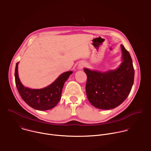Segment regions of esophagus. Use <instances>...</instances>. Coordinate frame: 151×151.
<instances>
[{
	"instance_id": "obj_1",
	"label": "esophagus",
	"mask_w": 151,
	"mask_h": 151,
	"mask_svg": "<svg viewBox=\"0 0 151 151\" xmlns=\"http://www.w3.org/2000/svg\"><path fill=\"white\" fill-rule=\"evenodd\" d=\"M85 62L84 61H81L78 64V69H80V70H82L85 67Z\"/></svg>"
}]
</instances>
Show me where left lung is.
I'll list each match as a JSON object with an SVG mask.
<instances>
[{"mask_svg":"<svg viewBox=\"0 0 151 151\" xmlns=\"http://www.w3.org/2000/svg\"><path fill=\"white\" fill-rule=\"evenodd\" d=\"M122 63L114 70L101 72L84 68L87 74L86 93L96 108L108 110L119 106L128 96L133 87L134 70L130 53L121 45Z\"/></svg>","mask_w":151,"mask_h":151,"instance_id":"obj_1","label":"left lung"}]
</instances>
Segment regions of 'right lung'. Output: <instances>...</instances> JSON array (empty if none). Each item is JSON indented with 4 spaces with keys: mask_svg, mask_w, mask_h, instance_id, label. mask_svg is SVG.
Here are the masks:
<instances>
[{
    "mask_svg": "<svg viewBox=\"0 0 151 151\" xmlns=\"http://www.w3.org/2000/svg\"><path fill=\"white\" fill-rule=\"evenodd\" d=\"M16 64L15 79L17 90L23 100L32 108L38 111L51 109L58 104L61 97L64 83L73 73L68 71L61 74L52 83L40 89L26 87L20 81L18 76V65Z\"/></svg>",
    "mask_w": 151,
    "mask_h": 151,
    "instance_id": "add662e5",
    "label": "right lung"
}]
</instances>
